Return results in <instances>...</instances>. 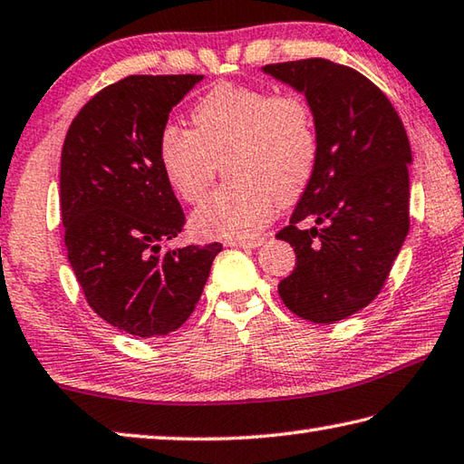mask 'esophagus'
<instances>
[{
  "label": "esophagus",
  "mask_w": 464,
  "mask_h": 464,
  "mask_svg": "<svg viewBox=\"0 0 464 464\" xmlns=\"http://www.w3.org/2000/svg\"><path fill=\"white\" fill-rule=\"evenodd\" d=\"M266 237H256V239H233V241H227V246L229 247H243V249H256L259 246H264Z\"/></svg>",
  "instance_id": "esophagus-1"
}]
</instances>
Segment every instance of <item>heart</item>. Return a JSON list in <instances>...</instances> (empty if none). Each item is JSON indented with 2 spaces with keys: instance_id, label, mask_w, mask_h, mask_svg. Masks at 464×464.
Instances as JSON below:
<instances>
[{
  "instance_id": "1",
  "label": "heart",
  "mask_w": 464,
  "mask_h": 464,
  "mask_svg": "<svg viewBox=\"0 0 464 464\" xmlns=\"http://www.w3.org/2000/svg\"><path fill=\"white\" fill-rule=\"evenodd\" d=\"M192 130L166 123L158 138L162 172L188 203L205 195L225 158L227 182L190 217L200 237L246 239L267 223L274 200L288 205L313 179L318 138L298 92L221 82L192 107Z\"/></svg>"
}]
</instances>
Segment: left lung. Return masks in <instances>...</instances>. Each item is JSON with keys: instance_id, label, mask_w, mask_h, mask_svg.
Here are the masks:
<instances>
[{"instance_id": "1", "label": "left lung", "mask_w": 464, "mask_h": 464, "mask_svg": "<svg viewBox=\"0 0 464 464\" xmlns=\"http://www.w3.org/2000/svg\"><path fill=\"white\" fill-rule=\"evenodd\" d=\"M261 71L306 97L318 138L313 179L276 235L296 254L277 292L294 314L331 324L377 296L408 237V133L390 99L349 66L306 58ZM308 218L317 225L302 230Z\"/></svg>"}]
</instances>
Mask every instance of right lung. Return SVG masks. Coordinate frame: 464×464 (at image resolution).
I'll return each instance as SVG.
<instances>
[{"label":"right lung","mask_w":464,"mask_h":464,"mask_svg":"<svg viewBox=\"0 0 464 464\" xmlns=\"http://www.w3.org/2000/svg\"><path fill=\"white\" fill-rule=\"evenodd\" d=\"M203 74H131L74 117L61 156L64 246L89 306L133 336L180 328L221 243L162 249L184 213L158 158L172 107Z\"/></svg>","instance_id":"add662e5"}]
</instances>
